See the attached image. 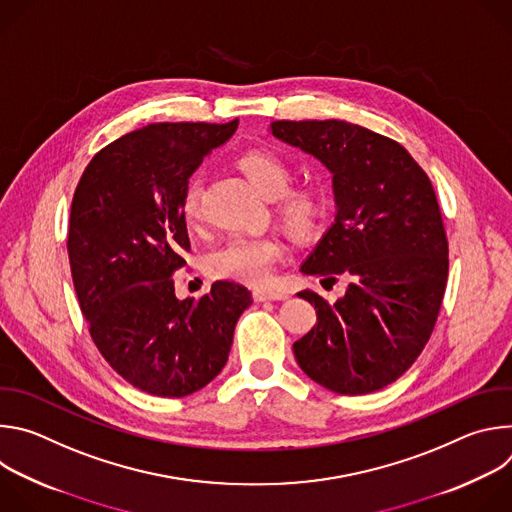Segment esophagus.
<instances>
[{
  "instance_id": "esophagus-1",
  "label": "esophagus",
  "mask_w": 512,
  "mask_h": 512,
  "mask_svg": "<svg viewBox=\"0 0 512 512\" xmlns=\"http://www.w3.org/2000/svg\"><path fill=\"white\" fill-rule=\"evenodd\" d=\"M289 294L281 289H255L253 300L255 302H271V300H287Z\"/></svg>"
}]
</instances>
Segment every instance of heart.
Segmentation results:
<instances>
[{
	"label": "heart",
	"mask_w": 512,
	"mask_h": 512,
	"mask_svg": "<svg viewBox=\"0 0 512 512\" xmlns=\"http://www.w3.org/2000/svg\"><path fill=\"white\" fill-rule=\"evenodd\" d=\"M241 172L265 198H275V216L294 239H312L324 227L328 200L312 186L289 188L294 180L291 166L269 150H249L239 158ZM202 188L190 180L182 192V216L188 227H198L202 218ZM283 243L273 235L231 237L206 257V271L218 279L247 285H263L271 279L277 261L283 257Z\"/></svg>",
	"instance_id": "obj_1"
}]
</instances>
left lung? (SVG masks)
Masks as SVG:
<instances>
[{"instance_id": "obj_1", "label": "left lung", "mask_w": 512, "mask_h": 512, "mask_svg": "<svg viewBox=\"0 0 512 512\" xmlns=\"http://www.w3.org/2000/svg\"><path fill=\"white\" fill-rule=\"evenodd\" d=\"M277 139L330 172L336 221L302 265L348 289L336 304L314 291L316 326L294 344L300 369L338 395L397 381L425 348L448 281V237L435 190L395 139L354 123L273 121Z\"/></svg>"}]
</instances>
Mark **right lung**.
I'll return each mask as SVG.
<instances>
[{"label": "right lung", "instance_id": "obj_1", "mask_svg": "<svg viewBox=\"0 0 512 512\" xmlns=\"http://www.w3.org/2000/svg\"><path fill=\"white\" fill-rule=\"evenodd\" d=\"M229 123H152L93 156L70 206L68 261L91 338L111 369L156 397H186L229 360L249 289L212 283L178 300L174 273L190 251L182 192Z\"/></svg>", "mask_w": 512, "mask_h": 512}]
</instances>
